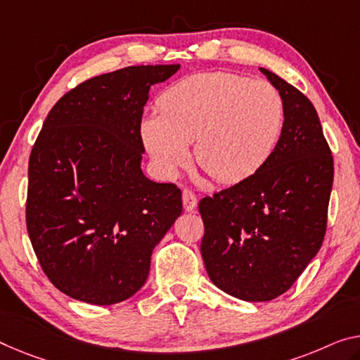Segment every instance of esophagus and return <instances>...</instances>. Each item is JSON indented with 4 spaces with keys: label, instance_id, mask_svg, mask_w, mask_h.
<instances>
[{
    "label": "esophagus",
    "instance_id": "obj_1",
    "mask_svg": "<svg viewBox=\"0 0 360 360\" xmlns=\"http://www.w3.org/2000/svg\"><path fill=\"white\" fill-rule=\"evenodd\" d=\"M181 199H184V209L188 212L195 211L196 206H198V198L193 191L190 190H184V193H181Z\"/></svg>",
    "mask_w": 360,
    "mask_h": 360
}]
</instances>
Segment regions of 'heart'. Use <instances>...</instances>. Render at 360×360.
<instances>
[{
	"label": "heart",
	"instance_id": "1",
	"mask_svg": "<svg viewBox=\"0 0 360 360\" xmlns=\"http://www.w3.org/2000/svg\"><path fill=\"white\" fill-rule=\"evenodd\" d=\"M285 125L280 91L265 80L226 72L185 77L158 98V114L140 124V138L156 169L174 176L195 156L220 184H238L261 170Z\"/></svg>",
	"mask_w": 360,
	"mask_h": 360
}]
</instances>
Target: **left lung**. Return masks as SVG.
Here are the masks:
<instances>
[{"mask_svg":"<svg viewBox=\"0 0 360 360\" xmlns=\"http://www.w3.org/2000/svg\"><path fill=\"white\" fill-rule=\"evenodd\" d=\"M261 72L285 103L278 146L250 179L199 201L209 278L251 302L288 291L319 252L333 185V156L314 104L274 72Z\"/></svg>","mask_w":360,"mask_h":360,"instance_id":"left-lung-1","label":"left lung"}]
</instances>
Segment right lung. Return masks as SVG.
Masks as SVG:
<instances>
[{
  "instance_id": "1",
  "label": "right lung",
  "mask_w": 360,
  "mask_h": 360,
  "mask_svg": "<svg viewBox=\"0 0 360 360\" xmlns=\"http://www.w3.org/2000/svg\"><path fill=\"white\" fill-rule=\"evenodd\" d=\"M180 69L131 65L84 82L54 104L29 159L25 220L43 272L96 306L145 285L154 246L181 214V191L141 170L149 88Z\"/></svg>"
}]
</instances>
